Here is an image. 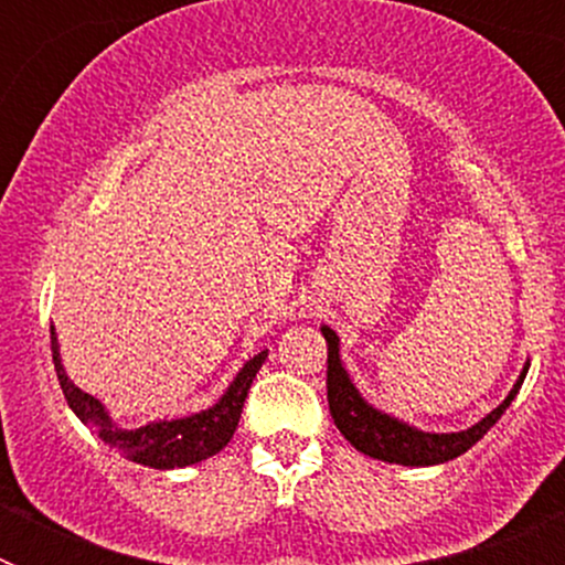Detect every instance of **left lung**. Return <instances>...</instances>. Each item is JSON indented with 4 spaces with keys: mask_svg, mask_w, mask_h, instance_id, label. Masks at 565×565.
I'll list each match as a JSON object with an SVG mask.
<instances>
[{
    "mask_svg": "<svg viewBox=\"0 0 565 565\" xmlns=\"http://www.w3.org/2000/svg\"><path fill=\"white\" fill-rule=\"evenodd\" d=\"M322 337L328 342V407H331L333 424L359 452L379 458V461L402 463V467H436V463H447L452 458L463 456L507 413L529 371L526 362L518 382L512 384L509 396L478 424L458 433H427L364 402L362 393L356 391V384L351 382V373L344 371L342 356H339L337 331L322 326Z\"/></svg>",
    "mask_w": 565,
    "mask_h": 565,
    "instance_id": "1",
    "label": "left lung"
}]
</instances>
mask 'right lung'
<instances>
[{"label": "right lung", "mask_w": 565, "mask_h": 565, "mask_svg": "<svg viewBox=\"0 0 565 565\" xmlns=\"http://www.w3.org/2000/svg\"><path fill=\"white\" fill-rule=\"evenodd\" d=\"M50 348H53V364H56V376L70 411L76 413L89 430L96 433L104 444H109L113 450H118L129 461L152 469L189 467V463L206 461L209 456L221 452L232 441L234 430H237L248 387H252L254 376H257V371L268 356V351H259L257 356L248 359L234 376V382L226 387V393L206 411L183 418H158V422H149L143 427H135V430H124L113 422L107 407L96 396H89V393H84L82 387L70 382L53 326H50Z\"/></svg>", "instance_id": "1"}]
</instances>
